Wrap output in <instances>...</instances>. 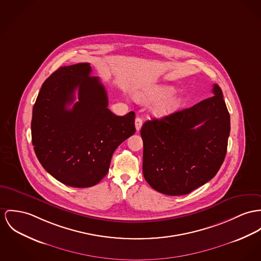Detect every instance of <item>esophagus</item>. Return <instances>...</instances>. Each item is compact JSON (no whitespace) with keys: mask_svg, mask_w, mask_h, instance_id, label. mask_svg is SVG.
Here are the masks:
<instances>
[{"mask_svg":"<svg viewBox=\"0 0 261 261\" xmlns=\"http://www.w3.org/2000/svg\"><path fill=\"white\" fill-rule=\"evenodd\" d=\"M142 125H143V120H142V118H140V117H137V118H136V120H135V127H136V130H137V131H139V130H140Z\"/></svg>","mask_w":261,"mask_h":261,"instance_id":"1","label":"esophagus"}]
</instances>
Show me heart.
Segmentation results:
<instances>
[{"instance_id":"obj_1","label":"heart","mask_w":261,"mask_h":261,"mask_svg":"<svg viewBox=\"0 0 261 261\" xmlns=\"http://www.w3.org/2000/svg\"><path fill=\"white\" fill-rule=\"evenodd\" d=\"M174 91L175 89L172 86L159 84L151 86L139 92L138 98L143 103H152L164 98V99L158 102L153 109L156 116L164 117L175 112L180 107V97L171 95L174 93Z\"/></svg>"}]
</instances>
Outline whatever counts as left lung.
Returning a JSON list of instances; mask_svg holds the SVG:
<instances>
[{
  "label": "left lung",
  "mask_w": 261,
  "mask_h": 261,
  "mask_svg": "<svg viewBox=\"0 0 261 261\" xmlns=\"http://www.w3.org/2000/svg\"><path fill=\"white\" fill-rule=\"evenodd\" d=\"M141 129L143 175L159 193L181 196L212 180L226 155L230 117L222 91Z\"/></svg>",
  "instance_id": "1"
}]
</instances>
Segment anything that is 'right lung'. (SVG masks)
<instances>
[{
    "label": "right lung",
    "mask_w": 261,
    "mask_h": 261,
    "mask_svg": "<svg viewBox=\"0 0 261 261\" xmlns=\"http://www.w3.org/2000/svg\"><path fill=\"white\" fill-rule=\"evenodd\" d=\"M90 73L87 62L61 66L43 82L33 108L38 159L55 179L73 188L98 184L116 148L136 131L135 113H112L103 84ZM76 90L79 100L68 110Z\"/></svg>",
    "instance_id": "add662e5"
}]
</instances>
